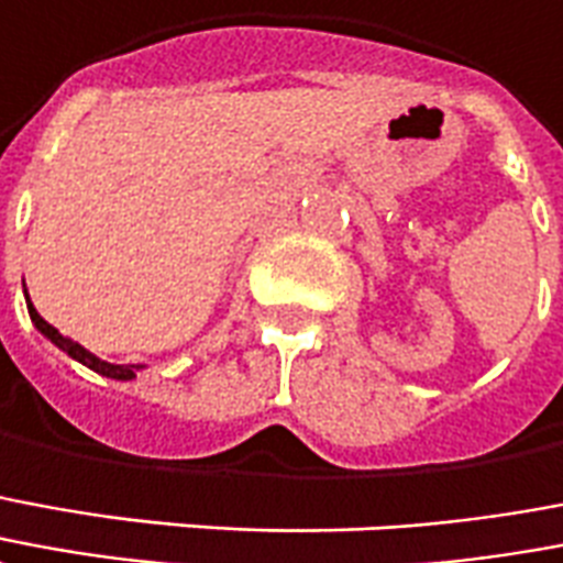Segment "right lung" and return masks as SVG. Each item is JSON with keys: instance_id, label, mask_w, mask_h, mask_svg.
I'll return each instance as SVG.
<instances>
[{"instance_id": "obj_1", "label": "right lung", "mask_w": 563, "mask_h": 563, "mask_svg": "<svg viewBox=\"0 0 563 563\" xmlns=\"http://www.w3.org/2000/svg\"><path fill=\"white\" fill-rule=\"evenodd\" d=\"M26 307H29V319H32V324H35L41 334L47 336L49 343L56 345V349H62V352H65L68 357H74V361H80L82 366L95 369L98 376L115 378V382H131V378H136V373L143 369V364H107V361H101L98 355H91L89 349H82L80 343H74L70 336L59 334V331H56L53 324L44 322V319H41V313L35 310V303L29 301V295H26Z\"/></svg>"}]
</instances>
